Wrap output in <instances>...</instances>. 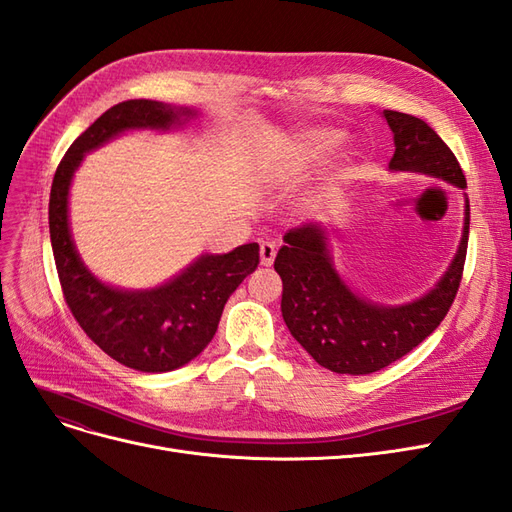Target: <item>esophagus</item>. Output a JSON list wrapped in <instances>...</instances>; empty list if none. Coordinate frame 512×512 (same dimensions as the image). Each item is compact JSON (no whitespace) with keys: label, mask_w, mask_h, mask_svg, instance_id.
I'll use <instances>...</instances> for the list:
<instances>
[{"label":"esophagus","mask_w":512,"mask_h":512,"mask_svg":"<svg viewBox=\"0 0 512 512\" xmlns=\"http://www.w3.org/2000/svg\"><path fill=\"white\" fill-rule=\"evenodd\" d=\"M273 260H275V245L271 241H262L260 243V265L271 267Z\"/></svg>","instance_id":"esophagus-1"}]
</instances>
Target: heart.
I'll use <instances>...</instances> for the list:
<instances>
[{
  "label": "heart",
  "mask_w": 512,
  "mask_h": 512,
  "mask_svg": "<svg viewBox=\"0 0 512 512\" xmlns=\"http://www.w3.org/2000/svg\"><path fill=\"white\" fill-rule=\"evenodd\" d=\"M342 143V134L331 128H314L284 143L273 153V168L284 177H297L329 158Z\"/></svg>",
  "instance_id": "heart-1"
}]
</instances>
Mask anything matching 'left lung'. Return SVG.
<instances>
[{"label": "left lung", "mask_w": 512, "mask_h": 512, "mask_svg": "<svg viewBox=\"0 0 512 512\" xmlns=\"http://www.w3.org/2000/svg\"><path fill=\"white\" fill-rule=\"evenodd\" d=\"M395 138L393 170H412L466 188L455 153L423 119L382 111ZM470 205L455 260L423 299L384 307L352 294L331 267L324 232L307 224L286 232L275 271L282 277V316L292 337L335 374H374L406 356L440 327L451 309L468 254Z\"/></svg>", "instance_id": "1"}]
</instances>
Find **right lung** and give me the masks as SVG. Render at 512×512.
<instances>
[{
	"label": "right lung",
	"instance_id": "right-lung-1",
	"mask_svg": "<svg viewBox=\"0 0 512 512\" xmlns=\"http://www.w3.org/2000/svg\"><path fill=\"white\" fill-rule=\"evenodd\" d=\"M190 108L153 100H126L108 108L76 138L61 158L49 203V230L61 292L85 335L111 359L136 371H173L205 350L224 305L258 267V243L239 245L222 256H200L173 282L156 290L108 288L76 254L68 228V188L83 153L130 128H170Z\"/></svg>",
	"mask_w": 512,
	"mask_h": 512
}]
</instances>
